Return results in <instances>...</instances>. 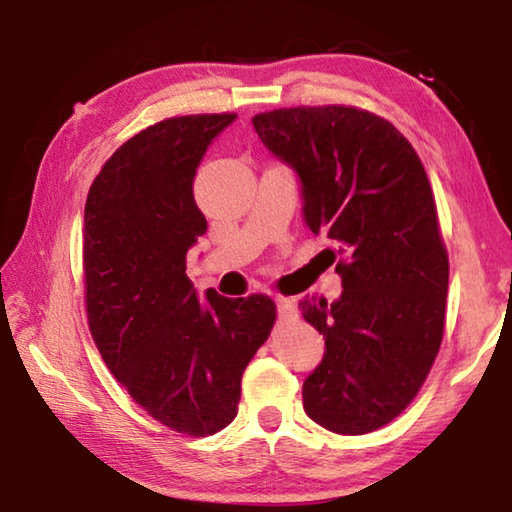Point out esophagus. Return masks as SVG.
Instances as JSON below:
<instances>
[{
	"instance_id": "obj_1",
	"label": "esophagus",
	"mask_w": 512,
	"mask_h": 512,
	"mask_svg": "<svg viewBox=\"0 0 512 512\" xmlns=\"http://www.w3.org/2000/svg\"><path fill=\"white\" fill-rule=\"evenodd\" d=\"M275 307H277V316L280 318H293L298 314L296 302L289 298H275Z\"/></svg>"
}]
</instances>
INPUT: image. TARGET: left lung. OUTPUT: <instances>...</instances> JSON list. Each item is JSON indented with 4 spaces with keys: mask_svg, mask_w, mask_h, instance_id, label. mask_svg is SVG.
<instances>
[{
    "mask_svg": "<svg viewBox=\"0 0 512 512\" xmlns=\"http://www.w3.org/2000/svg\"><path fill=\"white\" fill-rule=\"evenodd\" d=\"M255 133L300 180L302 219L327 235L343 293L300 300L325 336L302 384L311 420L343 436L370 433L418 395L445 329L449 259L418 153L391 121L348 106L280 108Z\"/></svg>",
    "mask_w": 512,
    "mask_h": 512,
    "instance_id": "1",
    "label": "left lung"
}]
</instances>
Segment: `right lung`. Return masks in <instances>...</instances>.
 I'll list each match as a JSON object with an SVG mask.
<instances>
[{"label": "right lung", "instance_id": "right-lung-1", "mask_svg": "<svg viewBox=\"0 0 512 512\" xmlns=\"http://www.w3.org/2000/svg\"><path fill=\"white\" fill-rule=\"evenodd\" d=\"M237 115L158 121L112 153L85 201L83 273L92 339L142 409L178 433L212 436L235 420L241 375L275 323L253 293L198 298L187 250L207 221L194 178Z\"/></svg>", "mask_w": 512, "mask_h": 512}]
</instances>
